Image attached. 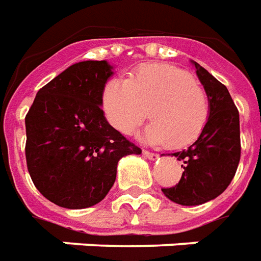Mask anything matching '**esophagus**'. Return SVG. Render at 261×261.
I'll use <instances>...</instances> for the list:
<instances>
[{"mask_svg": "<svg viewBox=\"0 0 261 261\" xmlns=\"http://www.w3.org/2000/svg\"><path fill=\"white\" fill-rule=\"evenodd\" d=\"M143 155L146 157V159L151 160V161H155V160H159V154L150 153V151H147V150H143Z\"/></svg>", "mask_w": 261, "mask_h": 261, "instance_id": "34e87169", "label": "esophagus"}]
</instances>
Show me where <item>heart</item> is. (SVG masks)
Listing matches in <instances>:
<instances>
[{"instance_id": "b5f03b06", "label": "heart", "mask_w": 261, "mask_h": 261, "mask_svg": "<svg viewBox=\"0 0 261 261\" xmlns=\"http://www.w3.org/2000/svg\"><path fill=\"white\" fill-rule=\"evenodd\" d=\"M104 115L111 126L132 135L149 117L144 139L151 144L185 147L204 130L210 102L191 72L174 65H143L129 81L111 79L101 94Z\"/></svg>"}]
</instances>
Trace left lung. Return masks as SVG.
<instances>
[{"label": "left lung", "instance_id": "obj_1", "mask_svg": "<svg viewBox=\"0 0 261 261\" xmlns=\"http://www.w3.org/2000/svg\"><path fill=\"white\" fill-rule=\"evenodd\" d=\"M192 64L208 97L210 115L200 136L188 149L172 154L184 167L178 185L161 189L182 206H199L221 195L241 160L239 112L229 91L203 66L195 61Z\"/></svg>", "mask_w": 261, "mask_h": 261}]
</instances>
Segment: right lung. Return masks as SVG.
Returning <instances> with one entry per match:
<instances>
[{
    "label": "right lung",
    "instance_id": "right-lung-1",
    "mask_svg": "<svg viewBox=\"0 0 261 261\" xmlns=\"http://www.w3.org/2000/svg\"><path fill=\"white\" fill-rule=\"evenodd\" d=\"M107 61H82L41 87L28 115L26 163L45 199L77 210L100 203L117 178L118 161L142 150L108 123L102 89Z\"/></svg>",
    "mask_w": 261,
    "mask_h": 261
}]
</instances>
